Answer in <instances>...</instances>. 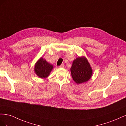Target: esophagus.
<instances>
[{
  "mask_svg": "<svg viewBox=\"0 0 126 126\" xmlns=\"http://www.w3.org/2000/svg\"><path fill=\"white\" fill-rule=\"evenodd\" d=\"M59 67L60 68H64V64H61V65Z\"/></svg>",
  "mask_w": 126,
  "mask_h": 126,
  "instance_id": "34e87169",
  "label": "esophagus"
}]
</instances>
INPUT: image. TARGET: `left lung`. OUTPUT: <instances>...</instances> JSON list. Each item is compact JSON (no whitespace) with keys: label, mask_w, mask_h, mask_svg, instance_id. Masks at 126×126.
<instances>
[{"label":"left lung","mask_w":126,"mask_h":126,"mask_svg":"<svg viewBox=\"0 0 126 126\" xmlns=\"http://www.w3.org/2000/svg\"><path fill=\"white\" fill-rule=\"evenodd\" d=\"M71 75L73 81L77 84L87 82L90 79L92 70L85 57H78L72 63L71 69Z\"/></svg>","instance_id":"obj_1"}]
</instances>
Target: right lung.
<instances>
[{
  "mask_svg": "<svg viewBox=\"0 0 126 126\" xmlns=\"http://www.w3.org/2000/svg\"><path fill=\"white\" fill-rule=\"evenodd\" d=\"M53 69V66L52 64L41 57L35 64L34 71L39 78L44 79L49 76Z\"/></svg>",
  "mask_w": 126,
  "mask_h": 126,
  "instance_id": "add662e5",
  "label": "right lung"
}]
</instances>
